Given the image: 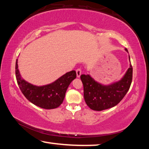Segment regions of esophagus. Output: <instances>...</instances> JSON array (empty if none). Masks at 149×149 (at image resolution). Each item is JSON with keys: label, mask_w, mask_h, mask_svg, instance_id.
<instances>
[{"label": "esophagus", "mask_w": 149, "mask_h": 149, "mask_svg": "<svg viewBox=\"0 0 149 149\" xmlns=\"http://www.w3.org/2000/svg\"><path fill=\"white\" fill-rule=\"evenodd\" d=\"M76 74H77V77H79L81 74V70L80 68H78L76 70Z\"/></svg>", "instance_id": "34e87169"}]
</instances>
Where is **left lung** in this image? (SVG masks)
Here are the masks:
<instances>
[{
	"mask_svg": "<svg viewBox=\"0 0 149 149\" xmlns=\"http://www.w3.org/2000/svg\"><path fill=\"white\" fill-rule=\"evenodd\" d=\"M128 52L127 49H125ZM130 60V57L129 56ZM132 64L120 81L109 85H103L93 79L89 75L83 74L81 79L84 85L85 101L91 109L101 111L117 105L130 89L132 81Z\"/></svg>",
	"mask_w": 149,
	"mask_h": 149,
	"instance_id": "8db88e82",
	"label": "left lung"
}]
</instances>
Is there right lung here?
Masks as SVG:
<instances>
[{
	"mask_svg": "<svg viewBox=\"0 0 149 149\" xmlns=\"http://www.w3.org/2000/svg\"><path fill=\"white\" fill-rule=\"evenodd\" d=\"M16 77L20 90L29 101L40 108L53 109L58 107L62 103L68 87L76 77V72L72 70L63 75L52 84L39 87L22 79L17 68L16 60Z\"/></svg>",
	"mask_w": 149,
	"mask_h": 149,
	"instance_id": "right-lung-1",
	"label": "right lung"
}]
</instances>
